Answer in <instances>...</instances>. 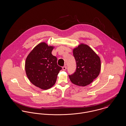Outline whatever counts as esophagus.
<instances>
[{
	"instance_id": "esophagus-1",
	"label": "esophagus",
	"mask_w": 126,
	"mask_h": 126,
	"mask_svg": "<svg viewBox=\"0 0 126 126\" xmlns=\"http://www.w3.org/2000/svg\"><path fill=\"white\" fill-rule=\"evenodd\" d=\"M66 68H67V67H66V65H64V66L63 67V70H64V71L66 69Z\"/></svg>"
}]
</instances>
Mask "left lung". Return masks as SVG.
<instances>
[{
    "mask_svg": "<svg viewBox=\"0 0 126 126\" xmlns=\"http://www.w3.org/2000/svg\"><path fill=\"white\" fill-rule=\"evenodd\" d=\"M77 68L75 72L69 75L71 81L79 86L91 84L98 77L101 70V60L89 46L80 44L73 50Z\"/></svg>",
    "mask_w": 126,
    "mask_h": 126,
    "instance_id": "1",
    "label": "left lung"
}]
</instances>
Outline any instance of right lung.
Instances as JSON below:
<instances>
[{
    "mask_svg": "<svg viewBox=\"0 0 126 126\" xmlns=\"http://www.w3.org/2000/svg\"><path fill=\"white\" fill-rule=\"evenodd\" d=\"M53 47L42 42L35 46L26 58V75L34 86L42 89L51 88L55 83L59 71L57 58L51 54Z\"/></svg>",
    "mask_w": 126,
    "mask_h": 126,
    "instance_id": "add662e5",
    "label": "right lung"
}]
</instances>
